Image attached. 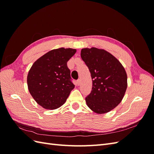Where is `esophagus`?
<instances>
[{
	"instance_id": "1",
	"label": "esophagus",
	"mask_w": 154,
	"mask_h": 154,
	"mask_svg": "<svg viewBox=\"0 0 154 154\" xmlns=\"http://www.w3.org/2000/svg\"><path fill=\"white\" fill-rule=\"evenodd\" d=\"M80 80H78L77 81H76V83H77V85H80Z\"/></svg>"
}]
</instances>
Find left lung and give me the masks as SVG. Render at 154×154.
<instances>
[{
	"instance_id": "8db88e82",
	"label": "left lung",
	"mask_w": 154,
	"mask_h": 154,
	"mask_svg": "<svg viewBox=\"0 0 154 154\" xmlns=\"http://www.w3.org/2000/svg\"><path fill=\"white\" fill-rule=\"evenodd\" d=\"M81 57L92 80L91 94L85 97L87 106L97 114H105L122 101L127 88V75L119 60L104 49L83 48Z\"/></svg>"
}]
</instances>
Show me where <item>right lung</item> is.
Here are the masks:
<instances>
[{
  "mask_svg": "<svg viewBox=\"0 0 154 154\" xmlns=\"http://www.w3.org/2000/svg\"><path fill=\"white\" fill-rule=\"evenodd\" d=\"M76 49H53L34 62L27 83L31 95L44 109L54 110L63 105L74 88L67 63Z\"/></svg>",
  "mask_w": 154,
  "mask_h": 154,
  "instance_id": "right-lung-1",
  "label": "right lung"
}]
</instances>
